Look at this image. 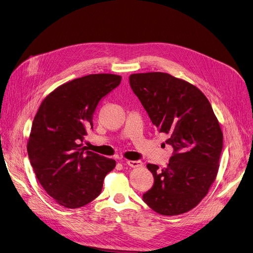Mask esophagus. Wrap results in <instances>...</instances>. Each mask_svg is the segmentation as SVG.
<instances>
[{"mask_svg":"<svg viewBox=\"0 0 253 253\" xmlns=\"http://www.w3.org/2000/svg\"><path fill=\"white\" fill-rule=\"evenodd\" d=\"M126 164L132 168H139V167H142L143 166V163L139 160L137 161H127Z\"/></svg>","mask_w":253,"mask_h":253,"instance_id":"34e87169","label":"esophagus"}]
</instances>
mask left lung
<instances>
[{"instance_id":"8db88e82","label":"left lung","mask_w":253,"mask_h":253,"mask_svg":"<svg viewBox=\"0 0 253 253\" xmlns=\"http://www.w3.org/2000/svg\"><path fill=\"white\" fill-rule=\"evenodd\" d=\"M129 83L173 148L167 167L147 165L155 181L143 201L162 215L188 212L207 195L219 167L222 132L211 104L196 86L166 73L133 74Z\"/></svg>"}]
</instances>
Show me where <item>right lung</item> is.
<instances>
[{
	"label": "right lung",
	"mask_w": 253,
	"mask_h": 253,
	"mask_svg": "<svg viewBox=\"0 0 253 253\" xmlns=\"http://www.w3.org/2000/svg\"><path fill=\"white\" fill-rule=\"evenodd\" d=\"M121 76L88 75L57 87L34 119L28 154L46 193L66 208L85 206L99 196L116 161L82 147L101 98L121 83Z\"/></svg>",
	"instance_id": "obj_1"
}]
</instances>
